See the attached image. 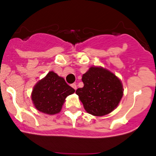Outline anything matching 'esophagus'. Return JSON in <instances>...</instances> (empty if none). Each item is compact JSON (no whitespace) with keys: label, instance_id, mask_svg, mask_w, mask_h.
I'll list each match as a JSON object with an SVG mask.
<instances>
[{"label":"esophagus","instance_id":"1","mask_svg":"<svg viewBox=\"0 0 156 156\" xmlns=\"http://www.w3.org/2000/svg\"><path fill=\"white\" fill-rule=\"evenodd\" d=\"M71 86H72V87L73 88L74 90H76L77 89V85L75 84H72Z\"/></svg>","mask_w":156,"mask_h":156}]
</instances>
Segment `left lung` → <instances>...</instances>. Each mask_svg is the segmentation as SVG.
<instances>
[{"label":"left lung","mask_w":156,"mask_h":156,"mask_svg":"<svg viewBox=\"0 0 156 156\" xmlns=\"http://www.w3.org/2000/svg\"><path fill=\"white\" fill-rule=\"evenodd\" d=\"M84 87L76 94L84 109L94 116L112 112L123 97V86L115 75L103 67L92 66L82 76Z\"/></svg>","instance_id":"left-lung-1"}]
</instances>
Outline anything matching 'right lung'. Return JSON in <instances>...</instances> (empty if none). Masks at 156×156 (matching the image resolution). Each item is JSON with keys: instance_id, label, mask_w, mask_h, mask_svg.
I'll use <instances>...</instances> for the list:
<instances>
[{"instance_id": "add662e5", "label": "right lung", "mask_w": 156, "mask_h": 156, "mask_svg": "<svg viewBox=\"0 0 156 156\" xmlns=\"http://www.w3.org/2000/svg\"><path fill=\"white\" fill-rule=\"evenodd\" d=\"M75 92L65 79L54 72L48 75L34 85L31 100L38 111L48 115H55L61 111L66 98Z\"/></svg>"}]
</instances>
